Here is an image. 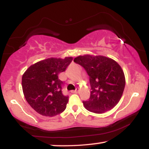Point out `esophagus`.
<instances>
[{"label": "esophagus", "mask_w": 149, "mask_h": 149, "mask_svg": "<svg viewBox=\"0 0 149 149\" xmlns=\"http://www.w3.org/2000/svg\"><path fill=\"white\" fill-rule=\"evenodd\" d=\"M79 91H80V90L78 88V89H76L75 91H71V92H72V93H78V92H79Z\"/></svg>", "instance_id": "esophagus-1"}]
</instances>
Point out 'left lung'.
Returning <instances> with one entry per match:
<instances>
[{"instance_id":"obj_1","label":"left lung","mask_w":149,"mask_h":149,"mask_svg":"<svg viewBox=\"0 0 149 149\" xmlns=\"http://www.w3.org/2000/svg\"><path fill=\"white\" fill-rule=\"evenodd\" d=\"M90 76L91 93L83 102L85 109L95 113L110 111L119 102L123 93L125 78L122 68L113 59L102 55L85 54L74 59Z\"/></svg>"}]
</instances>
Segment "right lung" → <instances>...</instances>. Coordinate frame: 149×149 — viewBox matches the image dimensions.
<instances>
[{
    "label": "right lung",
    "instance_id": "1",
    "mask_svg": "<svg viewBox=\"0 0 149 149\" xmlns=\"http://www.w3.org/2000/svg\"><path fill=\"white\" fill-rule=\"evenodd\" d=\"M72 60V57L48 58L30 66L22 76L26 100L40 115L52 117L66 109L69 97L63 95V83L58 76Z\"/></svg>",
    "mask_w": 149,
    "mask_h": 149
}]
</instances>
